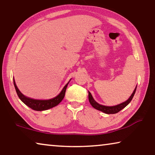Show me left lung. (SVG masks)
<instances>
[{
    "label": "left lung",
    "instance_id": "1",
    "mask_svg": "<svg viewBox=\"0 0 155 155\" xmlns=\"http://www.w3.org/2000/svg\"><path fill=\"white\" fill-rule=\"evenodd\" d=\"M136 89H137V86H136L135 89L133 91V92L132 94V95L130 96V98H128L127 101L124 102L120 104H117V105L115 106H112V107H107V106H104V105H101V104H98V103L94 101V99L93 98L92 96H91V93L89 91V101L91 104V105L92 106L94 109H96L97 110H99V111H101L104 113H105L107 114H117L120 111H121L122 109H124V107H127L128 104L130 103V102L131 101V100L133 99V96H134V94L136 91Z\"/></svg>",
    "mask_w": 155,
    "mask_h": 155
}]
</instances>
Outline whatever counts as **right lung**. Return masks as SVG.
I'll return each instance as SVG.
<instances>
[{
	"label": "right lung",
	"mask_w": 155,
	"mask_h": 155,
	"mask_svg": "<svg viewBox=\"0 0 155 155\" xmlns=\"http://www.w3.org/2000/svg\"><path fill=\"white\" fill-rule=\"evenodd\" d=\"M69 82L65 85V87L63 88L62 91L60 92L58 96H57L55 97V98L50 100H35L29 98H28V97H26L25 96L23 95V94L20 92V90H18L16 85H15V81L14 79V87L19 98L26 104V105H27L28 107L35 110V111H44V110L52 108V107H55L57 104H59L64 98L65 91H66L67 86Z\"/></svg>",
	"instance_id": "add662e5"
}]
</instances>
